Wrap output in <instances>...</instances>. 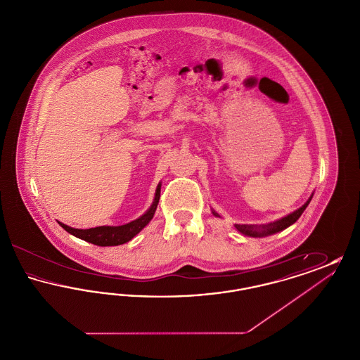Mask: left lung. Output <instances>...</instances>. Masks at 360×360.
<instances>
[{
    "instance_id": "obj_1",
    "label": "left lung",
    "mask_w": 360,
    "mask_h": 360,
    "mask_svg": "<svg viewBox=\"0 0 360 360\" xmlns=\"http://www.w3.org/2000/svg\"><path fill=\"white\" fill-rule=\"evenodd\" d=\"M310 200H311V197L309 198L308 201H307V204L305 205L301 206L300 209H297L295 212H292L291 214L289 216H286V217H283V219H281V220H278V221H274V223L267 224V225H262V226H254V225H240V224H236L235 226H236V229L241 232L243 235H248V236H254V238H260V236H267V235H273V233H276V232H279V231H283V229H286L288 226H290L291 224L295 223L298 219H300V216L304 213V210L307 209V206L309 205V202H310ZM214 213V212H213ZM216 216H219L217 213H214Z\"/></svg>"
}]
</instances>
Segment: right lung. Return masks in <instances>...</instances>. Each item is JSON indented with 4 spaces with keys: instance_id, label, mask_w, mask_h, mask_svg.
I'll return each instance as SVG.
<instances>
[{
    "instance_id": "right-lung-1",
    "label": "right lung",
    "mask_w": 360,
    "mask_h": 360,
    "mask_svg": "<svg viewBox=\"0 0 360 360\" xmlns=\"http://www.w3.org/2000/svg\"><path fill=\"white\" fill-rule=\"evenodd\" d=\"M159 198H160V185L156 188L154 204L151 205V207L135 221H131L129 224L120 225V226H96V228H90V229H75V228H70L69 225L59 224L63 229H66L75 238L85 240L91 244H96L100 247L120 245V244L134 239L137 233L151 221V219L154 217Z\"/></svg>"
}]
</instances>
